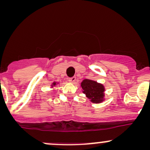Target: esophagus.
Returning a JSON list of instances; mask_svg holds the SVG:
<instances>
[{
  "mask_svg": "<svg viewBox=\"0 0 150 150\" xmlns=\"http://www.w3.org/2000/svg\"><path fill=\"white\" fill-rule=\"evenodd\" d=\"M68 80H69V82H75V80H76V77H70V78L68 79Z\"/></svg>",
  "mask_w": 150,
  "mask_h": 150,
  "instance_id": "34e87169",
  "label": "esophagus"
}]
</instances>
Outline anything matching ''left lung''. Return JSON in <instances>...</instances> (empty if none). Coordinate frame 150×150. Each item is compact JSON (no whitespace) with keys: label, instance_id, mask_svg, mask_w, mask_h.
I'll list each match as a JSON object with an SVG mask.
<instances>
[{"label":"left lung","instance_id":"obj_1","mask_svg":"<svg viewBox=\"0 0 150 150\" xmlns=\"http://www.w3.org/2000/svg\"><path fill=\"white\" fill-rule=\"evenodd\" d=\"M81 87L83 89V93H85L87 98L91 99V101L100 103L103 101L104 87L102 85L95 81L85 79L81 83Z\"/></svg>","mask_w":150,"mask_h":150}]
</instances>
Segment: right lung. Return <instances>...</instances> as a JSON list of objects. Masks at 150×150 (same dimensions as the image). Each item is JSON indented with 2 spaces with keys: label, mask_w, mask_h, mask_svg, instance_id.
Masks as SVG:
<instances>
[{
  "label": "right lung",
  "mask_w": 150,
  "mask_h": 150,
  "mask_svg": "<svg viewBox=\"0 0 150 150\" xmlns=\"http://www.w3.org/2000/svg\"><path fill=\"white\" fill-rule=\"evenodd\" d=\"M53 85H56V82H53Z\"/></svg>",
  "instance_id": "obj_1"
}]
</instances>
